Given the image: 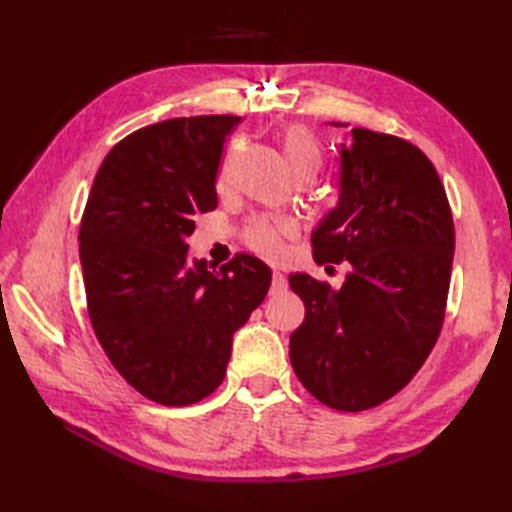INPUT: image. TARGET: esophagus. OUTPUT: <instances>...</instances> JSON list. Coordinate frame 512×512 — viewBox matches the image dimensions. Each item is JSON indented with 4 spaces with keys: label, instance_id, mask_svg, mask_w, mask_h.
I'll return each instance as SVG.
<instances>
[{
    "label": "esophagus",
    "instance_id": "1",
    "mask_svg": "<svg viewBox=\"0 0 512 512\" xmlns=\"http://www.w3.org/2000/svg\"><path fill=\"white\" fill-rule=\"evenodd\" d=\"M286 286H288V281H286V277L279 273V270H275L273 273V286H270V292H273V295H277V292H281V290H286Z\"/></svg>",
    "mask_w": 512,
    "mask_h": 512
}]
</instances>
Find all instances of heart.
Wrapping results in <instances>:
<instances>
[{
    "label": "heart",
    "instance_id": "heart-1",
    "mask_svg": "<svg viewBox=\"0 0 512 512\" xmlns=\"http://www.w3.org/2000/svg\"><path fill=\"white\" fill-rule=\"evenodd\" d=\"M281 149H284V158L288 162V169L292 176L297 173H312L317 176L321 167V145L317 136H314L306 125H290L281 134ZM235 154V149L228 154V160ZM228 160L222 171V178L228 173ZM292 233V228L284 222L273 220H255L246 226L244 242L253 250V253L275 259L284 250V239Z\"/></svg>",
    "mask_w": 512,
    "mask_h": 512
}]
</instances>
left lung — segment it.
Instances as JSON below:
<instances>
[{
	"label": "left lung",
	"instance_id": "obj_1",
	"mask_svg": "<svg viewBox=\"0 0 512 512\" xmlns=\"http://www.w3.org/2000/svg\"><path fill=\"white\" fill-rule=\"evenodd\" d=\"M339 187V204L312 233V255L352 270L341 290L290 275L306 306L290 363L323 405L365 411L398 394L436 345L455 231L436 167L398 136L354 127L341 145Z\"/></svg>",
	"mask_w": 512,
	"mask_h": 512
}]
</instances>
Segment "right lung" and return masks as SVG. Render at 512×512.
I'll return each instance as SVG.
<instances>
[{
    "mask_svg": "<svg viewBox=\"0 0 512 512\" xmlns=\"http://www.w3.org/2000/svg\"><path fill=\"white\" fill-rule=\"evenodd\" d=\"M239 116L169 118L112 147L81 217V266L96 339L145 398L193 405L220 387L235 330L270 288V268L237 253L189 262L193 217L217 206L224 140Z\"/></svg>",
    "mask_w": 512,
    "mask_h": 512,
    "instance_id": "1",
    "label": "right lung"
}]
</instances>
